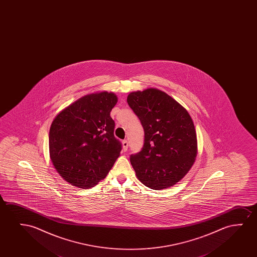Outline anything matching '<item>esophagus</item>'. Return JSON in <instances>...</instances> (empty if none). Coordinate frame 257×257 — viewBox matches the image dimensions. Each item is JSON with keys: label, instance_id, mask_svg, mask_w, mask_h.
<instances>
[{"label": "esophagus", "instance_id": "obj_1", "mask_svg": "<svg viewBox=\"0 0 257 257\" xmlns=\"http://www.w3.org/2000/svg\"><path fill=\"white\" fill-rule=\"evenodd\" d=\"M122 144H123V151H126L127 149H128V146H129L128 141H127V140H124V141H123V142H122Z\"/></svg>", "mask_w": 257, "mask_h": 257}]
</instances>
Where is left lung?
<instances>
[{"instance_id":"left-lung-1","label":"left lung","mask_w":257,"mask_h":257,"mask_svg":"<svg viewBox=\"0 0 257 257\" xmlns=\"http://www.w3.org/2000/svg\"><path fill=\"white\" fill-rule=\"evenodd\" d=\"M127 102L145 132L143 148L130 157L138 179L152 190L174 186L197 156V134L190 114L157 88L132 92Z\"/></svg>"}]
</instances>
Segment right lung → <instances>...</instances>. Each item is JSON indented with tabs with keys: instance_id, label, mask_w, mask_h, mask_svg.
<instances>
[{
	"instance_id": "obj_1",
	"label": "right lung",
	"mask_w": 257,
	"mask_h": 257,
	"mask_svg": "<svg viewBox=\"0 0 257 257\" xmlns=\"http://www.w3.org/2000/svg\"><path fill=\"white\" fill-rule=\"evenodd\" d=\"M114 93L82 96L61 110L49 132L50 157L57 172L73 186L89 189L104 179L120 155L110 111Z\"/></svg>"
}]
</instances>
